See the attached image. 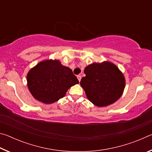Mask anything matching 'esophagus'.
<instances>
[{
	"label": "esophagus",
	"mask_w": 152,
	"mask_h": 152,
	"mask_svg": "<svg viewBox=\"0 0 152 152\" xmlns=\"http://www.w3.org/2000/svg\"><path fill=\"white\" fill-rule=\"evenodd\" d=\"M77 78H78V80H79V82H80V80H81V75H78L77 76Z\"/></svg>",
	"instance_id": "obj_1"
}]
</instances>
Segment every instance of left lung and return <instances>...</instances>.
Listing matches in <instances>:
<instances>
[{"instance_id":"obj_1","label":"left lung","mask_w":152,"mask_h":152,"mask_svg":"<svg viewBox=\"0 0 152 152\" xmlns=\"http://www.w3.org/2000/svg\"><path fill=\"white\" fill-rule=\"evenodd\" d=\"M86 76L80 85L88 100L98 107H105L119 99L124 91V76L117 67L110 62L93 63L84 69Z\"/></svg>"}]
</instances>
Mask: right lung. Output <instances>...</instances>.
Returning a JSON list of instances; mask_svg holds the SVG:
<instances>
[{"label": "right lung", "mask_w": 152, "mask_h": 152, "mask_svg": "<svg viewBox=\"0 0 152 152\" xmlns=\"http://www.w3.org/2000/svg\"><path fill=\"white\" fill-rule=\"evenodd\" d=\"M28 88L35 99L53 103L63 98L70 86L79 81L68 67L58 60H45L32 68L27 76Z\"/></svg>", "instance_id": "1"}]
</instances>
